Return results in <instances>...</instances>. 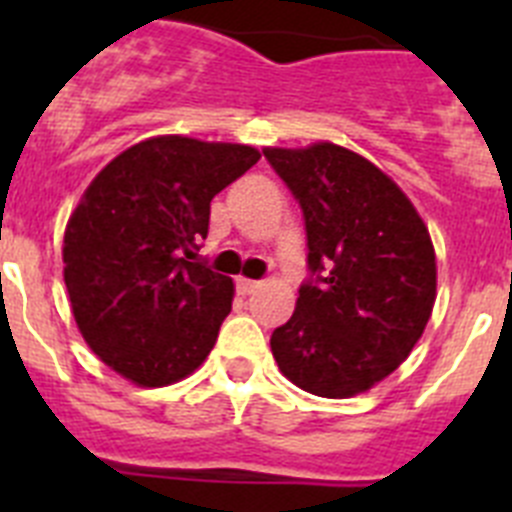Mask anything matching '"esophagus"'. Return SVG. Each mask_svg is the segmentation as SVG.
Returning a JSON list of instances; mask_svg holds the SVG:
<instances>
[{
    "label": "esophagus",
    "instance_id": "1",
    "mask_svg": "<svg viewBox=\"0 0 512 512\" xmlns=\"http://www.w3.org/2000/svg\"><path fill=\"white\" fill-rule=\"evenodd\" d=\"M235 287H238V292H241V295H253V292L259 289V282L241 277V279H235Z\"/></svg>",
    "mask_w": 512,
    "mask_h": 512
}]
</instances>
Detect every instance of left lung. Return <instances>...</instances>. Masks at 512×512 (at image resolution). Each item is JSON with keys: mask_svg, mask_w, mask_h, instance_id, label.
Here are the masks:
<instances>
[{"mask_svg": "<svg viewBox=\"0 0 512 512\" xmlns=\"http://www.w3.org/2000/svg\"><path fill=\"white\" fill-rule=\"evenodd\" d=\"M300 202L310 279L271 333L289 382L318 397L366 392L408 359L436 302V253L413 202L333 143L266 148Z\"/></svg>", "mask_w": 512, "mask_h": 512, "instance_id": "8db88e82", "label": "left lung"}]
</instances>
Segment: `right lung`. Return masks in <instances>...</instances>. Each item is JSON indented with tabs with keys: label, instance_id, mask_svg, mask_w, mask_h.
<instances>
[{
	"label": "right lung",
	"instance_id": "right-lung-1",
	"mask_svg": "<svg viewBox=\"0 0 512 512\" xmlns=\"http://www.w3.org/2000/svg\"><path fill=\"white\" fill-rule=\"evenodd\" d=\"M261 153L161 135L104 166L69 217L63 282L94 354L140 387L192 374L217 341L233 282L197 259L210 202Z\"/></svg>",
	"mask_w": 512,
	"mask_h": 512
}]
</instances>
